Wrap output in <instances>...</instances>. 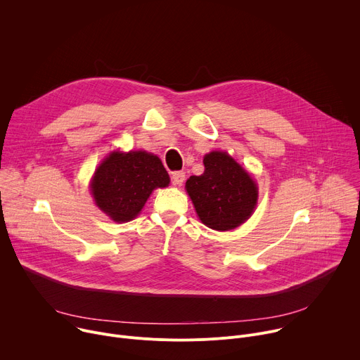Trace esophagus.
<instances>
[{
    "label": "esophagus",
    "instance_id": "34e87169",
    "mask_svg": "<svg viewBox=\"0 0 360 360\" xmlns=\"http://www.w3.org/2000/svg\"><path fill=\"white\" fill-rule=\"evenodd\" d=\"M184 181H185V174L182 171H176V172L172 174V184L174 185L181 186L184 184Z\"/></svg>",
    "mask_w": 360,
    "mask_h": 360
}]
</instances>
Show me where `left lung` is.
Here are the masks:
<instances>
[{
	"label": "left lung",
	"instance_id": "1",
	"mask_svg": "<svg viewBox=\"0 0 360 360\" xmlns=\"http://www.w3.org/2000/svg\"><path fill=\"white\" fill-rule=\"evenodd\" d=\"M203 165V174L191 176L185 185L195 211L211 229H235L253 214L258 186L228 152L207 153Z\"/></svg>",
	"mask_w": 360,
	"mask_h": 360
}]
</instances>
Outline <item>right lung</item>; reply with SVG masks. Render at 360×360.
Listing matches in <instances>:
<instances>
[{
	"label": "right lung",
	"mask_w": 360,
	"mask_h": 360,
	"mask_svg": "<svg viewBox=\"0 0 360 360\" xmlns=\"http://www.w3.org/2000/svg\"><path fill=\"white\" fill-rule=\"evenodd\" d=\"M169 185L161 160L146 150H114L99 164L91 193L96 207L115 222L138 217L153 189Z\"/></svg>",
	"instance_id": "right-lung-1"
}]
</instances>
